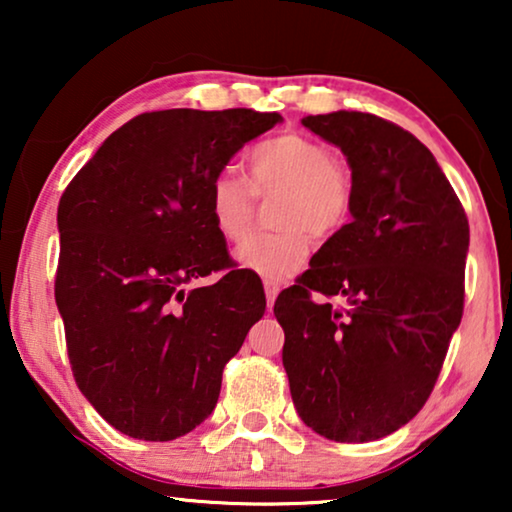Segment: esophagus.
Returning a JSON list of instances; mask_svg holds the SVG:
<instances>
[{"label": "esophagus", "instance_id": "1", "mask_svg": "<svg viewBox=\"0 0 512 512\" xmlns=\"http://www.w3.org/2000/svg\"><path fill=\"white\" fill-rule=\"evenodd\" d=\"M263 286H265V298H268V310H272V305H275V298L279 293V284L272 282V279H265Z\"/></svg>", "mask_w": 512, "mask_h": 512}]
</instances>
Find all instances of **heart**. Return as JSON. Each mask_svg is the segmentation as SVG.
Instances as JSON below:
<instances>
[{
	"label": "heart",
	"mask_w": 512,
	"mask_h": 512,
	"mask_svg": "<svg viewBox=\"0 0 512 512\" xmlns=\"http://www.w3.org/2000/svg\"><path fill=\"white\" fill-rule=\"evenodd\" d=\"M247 181L221 170L209 181L207 209L223 240L240 242L254 223L258 200H270L272 233L251 235L235 251L242 268L284 279L303 268L312 237L326 240L347 226L356 184L349 163L317 139L279 132L256 142L244 156Z\"/></svg>",
	"instance_id": "obj_1"
}]
</instances>
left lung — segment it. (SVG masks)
<instances>
[{
	"label": "left lung",
	"mask_w": 512,
	"mask_h": 512,
	"mask_svg": "<svg viewBox=\"0 0 512 512\" xmlns=\"http://www.w3.org/2000/svg\"><path fill=\"white\" fill-rule=\"evenodd\" d=\"M354 172V219L279 293L284 370L303 422L335 443L408 424L464 314L468 219L433 153L361 111L303 118Z\"/></svg>",
	"instance_id": "1"
}]
</instances>
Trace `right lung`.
Masks as SVG:
<instances>
[{"mask_svg": "<svg viewBox=\"0 0 512 512\" xmlns=\"http://www.w3.org/2000/svg\"><path fill=\"white\" fill-rule=\"evenodd\" d=\"M277 111H146L107 137L58 205L55 303L74 380L125 436L174 440L212 415L265 293L230 263L209 181ZM212 271L219 283L185 291Z\"/></svg>", "mask_w": 512, "mask_h": 512, "instance_id": "1", "label": "right lung"}]
</instances>
